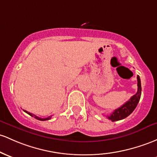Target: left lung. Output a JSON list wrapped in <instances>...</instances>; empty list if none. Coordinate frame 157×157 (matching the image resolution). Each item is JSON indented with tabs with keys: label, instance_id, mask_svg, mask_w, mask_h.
Here are the masks:
<instances>
[{
	"label": "left lung",
	"instance_id": "obj_1",
	"mask_svg": "<svg viewBox=\"0 0 157 157\" xmlns=\"http://www.w3.org/2000/svg\"><path fill=\"white\" fill-rule=\"evenodd\" d=\"M137 86L138 91L137 92L130 98L128 101L124 103L119 108L114 110L112 114L108 115L107 118L112 121H116L122 120L124 118H127L128 115H130L133 112V110L136 107L138 103L140 100L141 94H142V86H141V80L139 76H137Z\"/></svg>",
	"mask_w": 157,
	"mask_h": 157
}]
</instances>
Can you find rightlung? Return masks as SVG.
<instances>
[{
	"label": "right lung",
	"instance_id": "obj_1",
	"mask_svg": "<svg viewBox=\"0 0 157 157\" xmlns=\"http://www.w3.org/2000/svg\"><path fill=\"white\" fill-rule=\"evenodd\" d=\"M24 111H25L26 113H27V114H28V115H30V116H32V117H34V118H36L37 120H39V121H46V120H49V119H51V116H49V117H48V118H39V117L36 116V115L33 114V113H29V112L26 111V110H24Z\"/></svg>",
	"mask_w": 157,
	"mask_h": 157
}]
</instances>
